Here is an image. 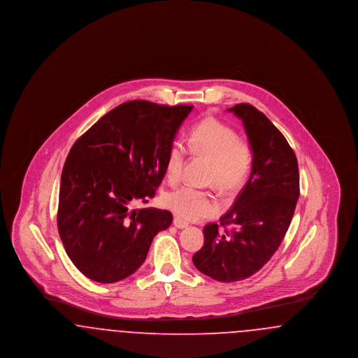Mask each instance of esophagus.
Masks as SVG:
<instances>
[{
    "label": "esophagus",
    "mask_w": 358,
    "mask_h": 358,
    "mask_svg": "<svg viewBox=\"0 0 358 358\" xmlns=\"http://www.w3.org/2000/svg\"><path fill=\"white\" fill-rule=\"evenodd\" d=\"M173 224H174V227L176 228H185V227H187V222H185V220H182L181 217H174V220H173Z\"/></svg>",
    "instance_id": "34e87169"
}]
</instances>
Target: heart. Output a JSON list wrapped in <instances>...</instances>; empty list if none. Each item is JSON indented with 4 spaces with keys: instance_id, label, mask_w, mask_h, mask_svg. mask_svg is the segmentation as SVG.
<instances>
[{
    "instance_id": "obj_1",
    "label": "heart",
    "mask_w": 358,
    "mask_h": 358,
    "mask_svg": "<svg viewBox=\"0 0 358 358\" xmlns=\"http://www.w3.org/2000/svg\"><path fill=\"white\" fill-rule=\"evenodd\" d=\"M190 153L210 161L209 181L224 194H231L244 185L254 164V152L248 141L238 138L231 126L215 118L197 123L187 138ZM187 150L181 142H174L166 158V177L171 184L181 178ZM164 204L187 220H200L219 212L213 193L196 187H180L164 196Z\"/></svg>"
}]
</instances>
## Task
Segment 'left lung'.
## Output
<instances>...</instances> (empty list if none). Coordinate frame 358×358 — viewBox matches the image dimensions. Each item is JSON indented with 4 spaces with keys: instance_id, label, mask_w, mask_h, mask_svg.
I'll return each instance as SVG.
<instances>
[{
    "instance_id": "left-lung-1",
    "label": "left lung",
    "mask_w": 358,
    "mask_h": 358,
    "mask_svg": "<svg viewBox=\"0 0 358 358\" xmlns=\"http://www.w3.org/2000/svg\"><path fill=\"white\" fill-rule=\"evenodd\" d=\"M228 111L243 122L254 152L252 171L220 219L224 229L205 225L204 245L192 260L215 280L238 282L257 273L279 248L299 197V171L289 142L262 111L248 103Z\"/></svg>"
}]
</instances>
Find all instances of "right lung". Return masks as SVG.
Segmentation results:
<instances>
[{
  "instance_id": "add662e5",
  "label": "right lung",
  "mask_w": 358,
  "mask_h": 358,
  "mask_svg": "<svg viewBox=\"0 0 358 358\" xmlns=\"http://www.w3.org/2000/svg\"><path fill=\"white\" fill-rule=\"evenodd\" d=\"M193 106L122 103L69 150L59 192L57 228L75 267L94 282L114 283L145 262L169 210L142 208L166 173L168 152Z\"/></svg>"
}]
</instances>
